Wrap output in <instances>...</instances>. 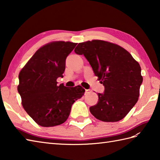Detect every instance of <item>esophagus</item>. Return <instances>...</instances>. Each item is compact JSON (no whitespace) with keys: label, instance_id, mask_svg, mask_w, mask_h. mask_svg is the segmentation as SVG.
I'll use <instances>...</instances> for the list:
<instances>
[{"label":"esophagus","instance_id":"obj_1","mask_svg":"<svg viewBox=\"0 0 160 160\" xmlns=\"http://www.w3.org/2000/svg\"><path fill=\"white\" fill-rule=\"evenodd\" d=\"M91 92V90L90 89H86V93H90Z\"/></svg>","mask_w":160,"mask_h":160}]
</instances>
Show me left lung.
<instances>
[{
    "instance_id": "left-lung-1",
    "label": "left lung",
    "mask_w": 160,
    "mask_h": 160,
    "mask_svg": "<svg viewBox=\"0 0 160 160\" xmlns=\"http://www.w3.org/2000/svg\"><path fill=\"white\" fill-rule=\"evenodd\" d=\"M74 52L84 56L104 87L91 113L103 122L121 120L138 100L143 81L140 64L127 50L104 40L79 43Z\"/></svg>"
}]
</instances>
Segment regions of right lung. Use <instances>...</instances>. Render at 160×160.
I'll list each match as a JSON object with an SVG mask.
<instances>
[{"mask_svg": "<svg viewBox=\"0 0 160 160\" xmlns=\"http://www.w3.org/2000/svg\"><path fill=\"white\" fill-rule=\"evenodd\" d=\"M76 45L64 41L47 44L36 51L19 73L18 91L22 107L41 127L64 123L72 104L85 92L79 85L57 84V78L63 77L67 57Z\"/></svg>", "mask_w": 160, "mask_h": 160, "instance_id": "right-lung-1", "label": "right lung"}]
</instances>
